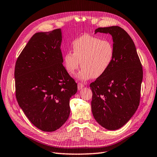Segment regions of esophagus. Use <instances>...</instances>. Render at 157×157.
Instances as JSON below:
<instances>
[{"label": "esophagus", "mask_w": 157, "mask_h": 157, "mask_svg": "<svg viewBox=\"0 0 157 157\" xmlns=\"http://www.w3.org/2000/svg\"><path fill=\"white\" fill-rule=\"evenodd\" d=\"M83 87H84V85H83V83H79L78 84V88L79 90H82Z\"/></svg>", "instance_id": "esophagus-1"}]
</instances>
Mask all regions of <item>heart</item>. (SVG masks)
<instances>
[{
	"instance_id": "heart-1",
	"label": "heart",
	"mask_w": 157,
	"mask_h": 157,
	"mask_svg": "<svg viewBox=\"0 0 157 157\" xmlns=\"http://www.w3.org/2000/svg\"><path fill=\"white\" fill-rule=\"evenodd\" d=\"M74 53L67 52L63 55L66 70L74 74L82 65L77 75L81 80L101 77L111 66L115 57V48L109 40L90 35H83L72 43Z\"/></svg>"
}]
</instances>
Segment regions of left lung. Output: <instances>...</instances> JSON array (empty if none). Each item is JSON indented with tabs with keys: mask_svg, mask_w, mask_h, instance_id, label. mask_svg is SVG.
Listing matches in <instances>:
<instances>
[{
	"mask_svg": "<svg viewBox=\"0 0 157 157\" xmlns=\"http://www.w3.org/2000/svg\"><path fill=\"white\" fill-rule=\"evenodd\" d=\"M109 34L115 57L111 66L90 84L91 110L100 125L117 130L125 124L139 105L143 67L132 40L117 26L98 28L95 34Z\"/></svg>",
	"mask_w": 157,
	"mask_h": 157,
	"instance_id": "1",
	"label": "left lung"
}]
</instances>
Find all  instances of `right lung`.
<instances>
[{
    "instance_id": "1",
    "label": "right lung",
    "mask_w": 157,
    "mask_h": 157,
    "mask_svg": "<svg viewBox=\"0 0 157 157\" xmlns=\"http://www.w3.org/2000/svg\"><path fill=\"white\" fill-rule=\"evenodd\" d=\"M61 29L37 33L15 65L16 98L35 127L46 132L61 127L70 113V99L78 85L63 66Z\"/></svg>"
}]
</instances>
